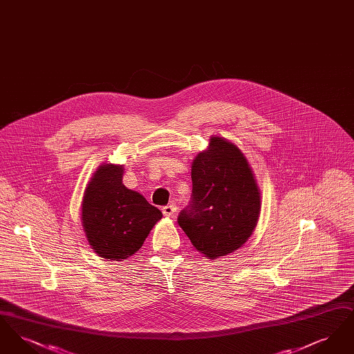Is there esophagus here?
Returning a JSON list of instances; mask_svg holds the SVG:
<instances>
[{"instance_id": "obj_1", "label": "esophagus", "mask_w": 354, "mask_h": 354, "mask_svg": "<svg viewBox=\"0 0 354 354\" xmlns=\"http://www.w3.org/2000/svg\"><path fill=\"white\" fill-rule=\"evenodd\" d=\"M163 215L165 216H167V218H172L174 216V214L176 212V205L175 204H169V205H166V207H163Z\"/></svg>"}]
</instances>
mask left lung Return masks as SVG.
Here are the masks:
<instances>
[{"label": "left lung", "mask_w": 354, "mask_h": 354, "mask_svg": "<svg viewBox=\"0 0 354 354\" xmlns=\"http://www.w3.org/2000/svg\"><path fill=\"white\" fill-rule=\"evenodd\" d=\"M191 202L178 223L192 245L208 259L239 250L260 215V189L236 145L219 136L196 155L191 167Z\"/></svg>", "instance_id": "1"}]
</instances>
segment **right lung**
Returning <instances> with one entry per match:
<instances>
[{
  "label": "right lung",
  "mask_w": 354,
  "mask_h": 354,
  "mask_svg": "<svg viewBox=\"0 0 354 354\" xmlns=\"http://www.w3.org/2000/svg\"><path fill=\"white\" fill-rule=\"evenodd\" d=\"M123 167L104 163L88 182L82 201V225L94 252L109 261L139 251L162 212L122 183Z\"/></svg>",
  "instance_id": "1"
}]
</instances>
